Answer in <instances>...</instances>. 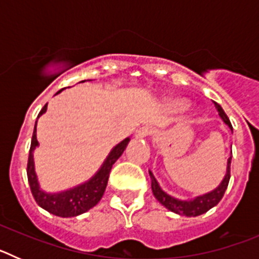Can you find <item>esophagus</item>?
Listing matches in <instances>:
<instances>
[{
	"label": "esophagus",
	"instance_id": "34e87169",
	"mask_svg": "<svg viewBox=\"0 0 259 259\" xmlns=\"http://www.w3.org/2000/svg\"><path fill=\"white\" fill-rule=\"evenodd\" d=\"M152 134H153V128L150 127V125H144V127L137 130L136 134H135V137H136V139H145V137H148Z\"/></svg>",
	"mask_w": 259,
	"mask_h": 259
}]
</instances>
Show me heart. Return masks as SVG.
<instances>
[{"label":"heart","mask_w":259,"mask_h":259,"mask_svg":"<svg viewBox=\"0 0 259 259\" xmlns=\"http://www.w3.org/2000/svg\"><path fill=\"white\" fill-rule=\"evenodd\" d=\"M167 107L174 113H183L189 107V102L185 98H172L167 102Z\"/></svg>","instance_id":"obj_1"}]
</instances>
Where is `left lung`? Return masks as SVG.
Wrapping results in <instances>:
<instances>
[{
	"mask_svg": "<svg viewBox=\"0 0 259 259\" xmlns=\"http://www.w3.org/2000/svg\"><path fill=\"white\" fill-rule=\"evenodd\" d=\"M215 107L218 110L219 116L222 118L226 124L230 127V130L232 131V125H231L230 119L226 115V113L223 111V109L221 107V105L215 104ZM231 159H232V150H231V155L227 159V167H226V175H224L223 180L219 183V185L217 188H214L212 191L207 192V193L200 194V196H196L194 198L191 200H182V198H176L171 194H168L167 192H164L161 188L159 183L157 182V179L154 178L152 171H149L150 180H152V192L154 194V197L157 198V201L161 205H163L167 210L175 212V214L179 215H185V217H198L201 214H205L206 211H209L210 209H212L214 206H217L219 203V201L223 197L224 192L228 187V182H230L231 178Z\"/></svg>",
	"mask_w": 259,
	"mask_h": 259,
	"instance_id": "obj_1",
	"label": "left lung"
}]
</instances>
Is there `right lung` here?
Wrapping results in <instances>:
<instances>
[{
  "instance_id": "right-lung-1",
  "label": "right lung",
  "mask_w": 259,
  "mask_h": 259,
  "mask_svg": "<svg viewBox=\"0 0 259 259\" xmlns=\"http://www.w3.org/2000/svg\"><path fill=\"white\" fill-rule=\"evenodd\" d=\"M85 80H83L81 83H84ZM63 89L58 91L61 93ZM48 104L45 105L41 111L38 113L37 118H40L44 113H47ZM36 125H37V120H36L35 130H33V135H32L31 141V149H29V157H28V164H27V176H28V183L31 187V192L35 197L36 202L40 207L49 211L50 214L57 215V217H62V218H70V217H77V215L83 214V212L88 211L92 207H95L100 200L102 198L106 189L107 180H109V174L113 164L115 163L120 155L123 154L124 149L127 148L128 143H130V137H125L124 140H122L119 144H116L113 149L110 150L109 155L101 164V167L98 168L97 172L88 179L87 182L81 183L79 185H75L72 188L65 189L61 192H47L41 188L40 182L37 179V174L35 170V159H33V152L38 146L37 135H36Z\"/></svg>"
}]
</instances>
